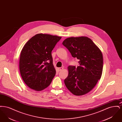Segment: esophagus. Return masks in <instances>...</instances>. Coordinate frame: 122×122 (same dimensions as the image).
I'll return each instance as SVG.
<instances>
[{"mask_svg": "<svg viewBox=\"0 0 122 122\" xmlns=\"http://www.w3.org/2000/svg\"><path fill=\"white\" fill-rule=\"evenodd\" d=\"M58 70L59 71H62V70H64V68H63V67H61V68H59L58 69Z\"/></svg>", "mask_w": 122, "mask_h": 122, "instance_id": "34e87169", "label": "esophagus"}]
</instances>
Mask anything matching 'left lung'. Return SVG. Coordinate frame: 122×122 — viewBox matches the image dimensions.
Returning <instances> with one entry per match:
<instances>
[{
    "label": "left lung",
    "mask_w": 122,
    "mask_h": 122,
    "mask_svg": "<svg viewBox=\"0 0 122 122\" xmlns=\"http://www.w3.org/2000/svg\"><path fill=\"white\" fill-rule=\"evenodd\" d=\"M62 43L73 57L80 60V65L77 67H68L69 75L64 80V84L73 94L78 96L85 95L92 90L101 78L103 70L102 52L86 36L69 37Z\"/></svg>",
    "instance_id": "8db88e82"
}]
</instances>
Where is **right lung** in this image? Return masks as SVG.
<instances>
[{"label":"right lung","mask_w":122,"mask_h":122,"mask_svg":"<svg viewBox=\"0 0 122 122\" xmlns=\"http://www.w3.org/2000/svg\"><path fill=\"white\" fill-rule=\"evenodd\" d=\"M62 37L39 33L32 37L20 53L19 68L25 84L35 91H41L51 84L56 74L52 51Z\"/></svg>","instance_id":"add662e5"}]
</instances>
